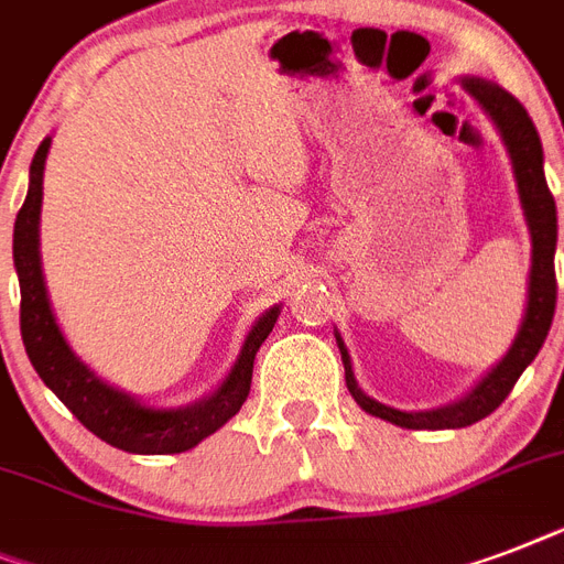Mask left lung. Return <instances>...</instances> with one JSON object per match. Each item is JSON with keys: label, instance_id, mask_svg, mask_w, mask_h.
Returning <instances> with one entry per match:
<instances>
[{"label": "left lung", "instance_id": "1", "mask_svg": "<svg viewBox=\"0 0 564 564\" xmlns=\"http://www.w3.org/2000/svg\"><path fill=\"white\" fill-rule=\"evenodd\" d=\"M463 84L465 90L486 108V113L495 119V126L500 128L503 143L509 145V154H512L518 193H521L530 237H533L530 299H527L521 330H518L516 343H512L507 357L498 362V369H491L489 377H482V383L468 398H463L459 403H451V406H442V410L403 412L369 398L354 380L348 351H345L343 339L336 336L339 351H343L345 383H348V392L354 394V401L360 403L369 415L392 421V424L406 430L468 427L474 421L486 419L489 412L498 410L500 403L507 401V394L512 392V386L518 383V377L524 375L527 366L535 360V354H539V348L547 339V330H551L553 313H556V265H553V254H556V202H553V193L547 189V181H544V154L539 131H535L533 119L524 110V105L503 87L482 82V78H465Z\"/></svg>", "mask_w": 564, "mask_h": 564}]
</instances>
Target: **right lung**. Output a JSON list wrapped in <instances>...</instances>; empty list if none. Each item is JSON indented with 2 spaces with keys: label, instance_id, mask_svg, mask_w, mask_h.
<instances>
[{
  "label": "right lung",
  "instance_id": "obj_1",
  "mask_svg": "<svg viewBox=\"0 0 564 564\" xmlns=\"http://www.w3.org/2000/svg\"><path fill=\"white\" fill-rule=\"evenodd\" d=\"M52 140H43L31 161V181L25 204L13 221V265L20 274V330L31 366L43 383L69 406L84 427L101 442L128 454H181L234 419L251 389L254 357L265 336L272 334L281 310H269L248 334L237 366L219 392L187 410H154L134 401L131 394L93 375L66 345L48 307L43 269H40V202H43V163Z\"/></svg>",
  "mask_w": 564,
  "mask_h": 564
}]
</instances>
